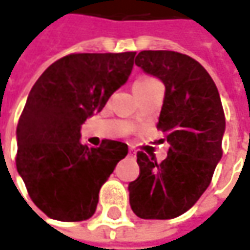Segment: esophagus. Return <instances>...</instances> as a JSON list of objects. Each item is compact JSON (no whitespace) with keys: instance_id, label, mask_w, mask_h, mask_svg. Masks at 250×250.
I'll return each instance as SVG.
<instances>
[{"instance_id":"obj_1","label":"esophagus","mask_w":250,"mask_h":250,"mask_svg":"<svg viewBox=\"0 0 250 250\" xmlns=\"http://www.w3.org/2000/svg\"><path fill=\"white\" fill-rule=\"evenodd\" d=\"M128 156H131V157H133V156H134V151H133V150H130V151H128Z\"/></svg>"}]
</instances>
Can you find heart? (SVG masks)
Masks as SVG:
<instances>
[{
	"label": "heart",
	"mask_w": 250,
	"mask_h": 250,
	"mask_svg": "<svg viewBox=\"0 0 250 250\" xmlns=\"http://www.w3.org/2000/svg\"><path fill=\"white\" fill-rule=\"evenodd\" d=\"M159 83H160L159 80H156L154 77H150V76L140 77V79H137L134 81V91L137 93V91H140V90H145V88L151 87V85H154V84H159ZM133 120H139V114H137V113L133 114Z\"/></svg>",
	"instance_id": "heart-1"
}]
</instances>
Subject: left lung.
Listing matches in <instances>:
<instances>
[{"mask_svg": "<svg viewBox=\"0 0 250 250\" xmlns=\"http://www.w3.org/2000/svg\"><path fill=\"white\" fill-rule=\"evenodd\" d=\"M136 65L163 81L157 128L170 147L157 163L137 153L140 174L130 182V206L142 219H173L188 212L209 188L222 159L225 113L215 81L192 57L167 50L140 51Z\"/></svg>", "mask_w": 250, "mask_h": 250, "instance_id": "1", "label": "left lung"}]
</instances>
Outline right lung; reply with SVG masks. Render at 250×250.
<instances>
[{
	"label": "right lung",
	"instance_id": "right-lung-1",
	"mask_svg": "<svg viewBox=\"0 0 250 250\" xmlns=\"http://www.w3.org/2000/svg\"><path fill=\"white\" fill-rule=\"evenodd\" d=\"M136 53H79L53 62L33 85L17 125V170L34 205L51 219L80 222L94 215L99 192L125 143H80V128L125 84Z\"/></svg>",
	"mask_w": 250,
	"mask_h": 250
}]
</instances>
